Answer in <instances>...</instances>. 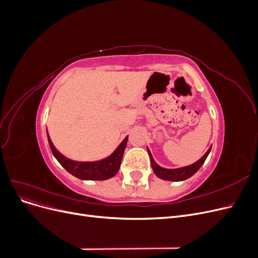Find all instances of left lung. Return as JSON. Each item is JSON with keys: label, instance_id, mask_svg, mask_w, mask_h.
<instances>
[{"label": "left lung", "instance_id": "left-lung-1", "mask_svg": "<svg viewBox=\"0 0 258 258\" xmlns=\"http://www.w3.org/2000/svg\"><path fill=\"white\" fill-rule=\"evenodd\" d=\"M211 147H212V146H211ZM211 147L209 148L207 153L204 156H202V157L198 161L192 163V165H190V166H187V167H184V168H178V169H165V168L158 166L157 163L155 162V160L153 159V156L150 153V151H148V148H147V152H148V155H150V157H151L152 168H153V171H154V173L156 175H157L159 178L166 179V181L178 182V181H184V179L190 177L191 175H194L195 173L197 172V171L200 169V167L204 165V162L206 161L209 153L211 152Z\"/></svg>", "mask_w": 258, "mask_h": 258}]
</instances>
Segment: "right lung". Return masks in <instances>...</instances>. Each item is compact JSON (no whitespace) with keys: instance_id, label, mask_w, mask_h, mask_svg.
Returning <instances> with one entry per match:
<instances>
[{"instance_id":"right-lung-1","label":"right lung","mask_w":258,"mask_h":258,"mask_svg":"<svg viewBox=\"0 0 258 258\" xmlns=\"http://www.w3.org/2000/svg\"><path fill=\"white\" fill-rule=\"evenodd\" d=\"M47 137L50 150L53 156L69 173H71L72 175L81 179H96V181H103V179L113 177L117 172H118L122 155L128 141V137H126L123 141L119 144V146L116 148L115 152L105 159L91 162H82L74 161L64 157V156L60 152H58L57 148L53 146L48 134Z\"/></svg>"}]
</instances>
